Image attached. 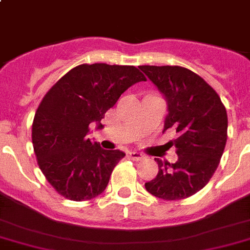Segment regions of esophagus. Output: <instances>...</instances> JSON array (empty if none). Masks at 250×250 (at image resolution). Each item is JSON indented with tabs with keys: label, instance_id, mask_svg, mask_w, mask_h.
Returning <instances> with one entry per match:
<instances>
[{
	"label": "esophagus",
	"instance_id": "1",
	"mask_svg": "<svg viewBox=\"0 0 250 250\" xmlns=\"http://www.w3.org/2000/svg\"><path fill=\"white\" fill-rule=\"evenodd\" d=\"M129 156H130V159L135 160V161H139V160L144 159V155L140 154V152H138V151H130Z\"/></svg>",
	"mask_w": 250,
	"mask_h": 250
}]
</instances>
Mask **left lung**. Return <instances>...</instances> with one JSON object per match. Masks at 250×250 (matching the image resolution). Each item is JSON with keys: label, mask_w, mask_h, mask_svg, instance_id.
<instances>
[{"label": "left lung", "mask_w": 250, "mask_h": 250, "mask_svg": "<svg viewBox=\"0 0 250 250\" xmlns=\"http://www.w3.org/2000/svg\"><path fill=\"white\" fill-rule=\"evenodd\" d=\"M168 105L164 132L176 130L174 164L156 160L157 176L145 183L150 194L181 200L203 189L220 164L227 142V112L219 94L200 76L179 66H140Z\"/></svg>", "instance_id": "obj_1"}]
</instances>
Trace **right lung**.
Listing matches in <instances>:
<instances>
[{"label":"right lung","mask_w":250,"mask_h":250,"mask_svg":"<svg viewBox=\"0 0 250 250\" xmlns=\"http://www.w3.org/2000/svg\"><path fill=\"white\" fill-rule=\"evenodd\" d=\"M138 82H146L134 66L79 64L46 93L31 128L34 152L48 183L62 197L84 202L100 195L116 165L125 156L105 150L88 138L94 122L113 107Z\"/></svg>","instance_id":"1"}]
</instances>
